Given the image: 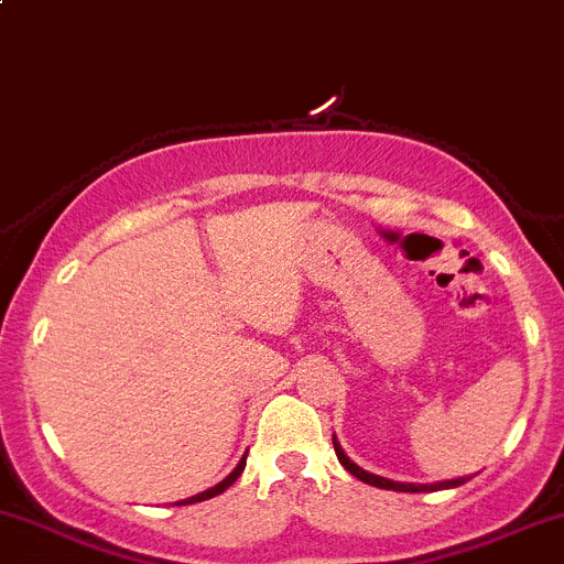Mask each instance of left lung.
<instances>
[{
  "label": "left lung",
  "mask_w": 564,
  "mask_h": 564,
  "mask_svg": "<svg viewBox=\"0 0 564 564\" xmlns=\"http://www.w3.org/2000/svg\"><path fill=\"white\" fill-rule=\"evenodd\" d=\"M332 443H335V454L337 459H340L343 468L348 470L351 476H357L359 481H366V485H373V487H382V490H395V492H432V490H448V487H459L465 485V481L470 479H448V481H434V485H412V481H393V479H384V476H377V474H368V470L359 468L354 459L346 457V452L340 448V443H337V437L332 434Z\"/></svg>",
  "instance_id": "left-lung-1"
}]
</instances>
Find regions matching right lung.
Here are the masks:
<instances>
[{"label": "right lung", "mask_w": 564, "mask_h": 564, "mask_svg": "<svg viewBox=\"0 0 564 564\" xmlns=\"http://www.w3.org/2000/svg\"><path fill=\"white\" fill-rule=\"evenodd\" d=\"M243 468H246V457L240 459V463H238V468H235L232 474L227 476V479H224V481H218V485H216V487H210V490L198 492V496H191V498H185V501H180V503H196V501H207V498L218 496V492H224V490H227V487H232V485H235V479H238V476L243 474Z\"/></svg>", "instance_id": "obj_1"}]
</instances>
